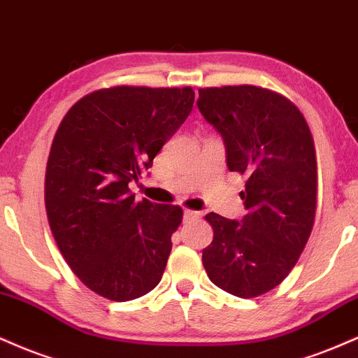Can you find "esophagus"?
<instances>
[{"instance_id":"esophagus-1","label":"esophagus","mask_w":358,"mask_h":358,"mask_svg":"<svg viewBox=\"0 0 358 358\" xmlns=\"http://www.w3.org/2000/svg\"><path fill=\"white\" fill-rule=\"evenodd\" d=\"M199 217V213L197 211H192V209H186L184 211V221H194Z\"/></svg>"}]
</instances>
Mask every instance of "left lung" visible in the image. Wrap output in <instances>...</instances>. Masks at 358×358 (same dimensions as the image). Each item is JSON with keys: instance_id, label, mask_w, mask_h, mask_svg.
Masks as SVG:
<instances>
[{"instance_id": "obj_1", "label": "left lung", "mask_w": 358, "mask_h": 358, "mask_svg": "<svg viewBox=\"0 0 358 358\" xmlns=\"http://www.w3.org/2000/svg\"><path fill=\"white\" fill-rule=\"evenodd\" d=\"M197 108L224 138L228 169L246 178L241 222L206 214L213 226L203 264L216 287L239 298L270 292L288 276L317 213V152L303 113L263 87L199 88Z\"/></svg>"}]
</instances>
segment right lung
Returning <instances> with one entry per match:
<instances>
[{
	"instance_id": "obj_1",
	"label": "right lung",
	"mask_w": 358,
	"mask_h": 358,
	"mask_svg": "<svg viewBox=\"0 0 358 358\" xmlns=\"http://www.w3.org/2000/svg\"><path fill=\"white\" fill-rule=\"evenodd\" d=\"M192 103L191 87L117 85L82 96L58 125L46 216L65 262L96 295L136 300L161 281L182 209L136 201L129 184L152 166Z\"/></svg>"
}]
</instances>
